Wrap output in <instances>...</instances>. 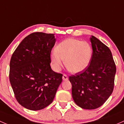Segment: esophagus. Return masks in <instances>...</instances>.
<instances>
[{"label": "esophagus", "instance_id": "1", "mask_svg": "<svg viewBox=\"0 0 124 124\" xmlns=\"http://www.w3.org/2000/svg\"><path fill=\"white\" fill-rule=\"evenodd\" d=\"M68 77H67V76L66 75H62V80L63 81H67V80H68Z\"/></svg>", "mask_w": 124, "mask_h": 124}]
</instances>
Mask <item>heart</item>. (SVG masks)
I'll return each instance as SVG.
<instances>
[{"mask_svg": "<svg viewBox=\"0 0 124 124\" xmlns=\"http://www.w3.org/2000/svg\"><path fill=\"white\" fill-rule=\"evenodd\" d=\"M93 48L89 43L73 38L63 40L51 54L54 69L59 71L64 64L74 73L82 72L88 68L93 57Z\"/></svg>", "mask_w": 124, "mask_h": 124, "instance_id": "1", "label": "heart"}]
</instances>
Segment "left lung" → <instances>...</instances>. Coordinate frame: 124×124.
I'll list each match as a JSON object with an SVG mask.
<instances>
[{
    "label": "left lung",
    "instance_id": "1",
    "mask_svg": "<svg viewBox=\"0 0 124 124\" xmlns=\"http://www.w3.org/2000/svg\"><path fill=\"white\" fill-rule=\"evenodd\" d=\"M93 57L88 68L69 76L74 101L84 109L103 105L114 87L116 66L109 48L95 37L90 38Z\"/></svg>",
    "mask_w": 124,
    "mask_h": 124
}]
</instances>
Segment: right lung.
<instances>
[{
	"label": "right lung",
	"instance_id": "add662e5",
	"mask_svg": "<svg viewBox=\"0 0 124 124\" xmlns=\"http://www.w3.org/2000/svg\"><path fill=\"white\" fill-rule=\"evenodd\" d=\"M54 34L36 32L25 37L10 61L9 81L17 101L31 110L44 109L53 102L62 75L52 70L50 54Z\"/></svg>",
	"mask_w": 124,
	"mask_h": 124
}]
</instances>
